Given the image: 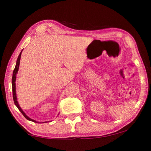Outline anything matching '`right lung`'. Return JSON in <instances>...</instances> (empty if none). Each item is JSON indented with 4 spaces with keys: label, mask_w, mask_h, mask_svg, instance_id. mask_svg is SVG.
<instances>
[{
    "label": "right lung",
    "mask_w": 151,
    "mask_h": 151,
    "mask_svg": "<svg viewBox=\"0 0 151 151\" xmlns=\"http://www.w3.org/2000/svg\"><path fill=\"white\" fill-rule=\"evenodd\" d=\"M22 50L20 52V55H19V56L17 59V61H16V66L14 68V70L13 71V75H12V94H13V100H14V102L15 105L16 106V107L18 108L19 110L20 111V112L22 114H23V116L26 117V118L29 120V121H31L33 122H35V123H39L37 121H35L34 119H32L31 118H29V117L27 116V115L24 113V111L22 109V108L19 106V104L18 102V100H17V96H16V75H17L18 73V68H19V66H20V57H21V54H22ZM48 122H40V123H47Z\"/></svg>",
    "instance_id": "add662e5"
}]
</instances>
